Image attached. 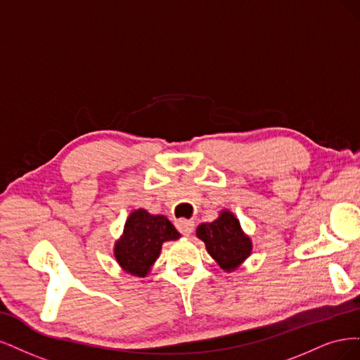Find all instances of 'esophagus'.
Segmentation results:
<instances>
[{"mask_svg":"<svg viewBox=\"0 0 360 360\" xmlns=\"http://www.w3.org/2000/svg\"><path fill=\"white\" fill-rule=\"evenodd\" d=\"M176 227L178 230L181 231L182 235L185 236H190L193 233L194 230V221H191V219H185V218H181V219H176Z\"/></svg>","mask_w":360,"mask_h":360,"instance_id":"34e87169","label":"esophagus"}]
</instances>
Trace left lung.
Wrapping results in <instances>:
<instances>
[{
	"label": "left lung",
	"mask_w": 360,
	"mask_h": 360,
	"mask_svg": "<svg viewBox=\"0 0 360 360\" xmlns=\"http://www.w3.org/2000/svg\"><path fill=\"white\" fill-rule=\"evenodd\" d=\"M195 236L205 242L206 251L224 272L238 269L251 256V238L229 210L219 212L215 221L202 223L195 230Z\"/></svg>",
	"instance_id": "obj_1"
}]
</instances>
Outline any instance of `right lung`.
Instances as JSON below:
<instances>
[{"instance_id": "add662e5", "label": "right lung", "mask_w": 360, "mask_h": 360, "mask_svg": "<svg viewBox=\"0 0 360 360\" xmlns=\"http://www.w3.org/2000/svg\"><path fill=\"white\" fill-rule=\"evenodd\" d=\"M179 238L181 233L166 215H153L141 207L127 218L122 235L115 242L113 256L124 272L145 278L160 257L163 243Z\"/></svg>"}]
</instances>
